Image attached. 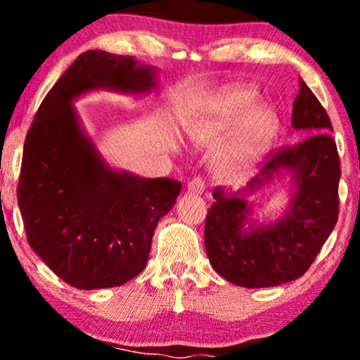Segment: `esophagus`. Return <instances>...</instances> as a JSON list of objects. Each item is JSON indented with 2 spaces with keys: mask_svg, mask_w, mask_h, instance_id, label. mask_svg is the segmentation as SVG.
<instances>
[{
  "mask_svg": "<svg viewBox=\"0 0 360 360\" xmlns=\"http://www.w3.org/2000/svg\"><path fill=\"white\" fill-rule=\"evenodd\" d=\"M205 191V181L201 177H193L188 183V193L191 194H201Z\"/></svg>",
  "mask_w": 360,
  "mask_h": 360,
  "instance_id": "34e87169",
  "label": "esophagus"
}]
</instances>
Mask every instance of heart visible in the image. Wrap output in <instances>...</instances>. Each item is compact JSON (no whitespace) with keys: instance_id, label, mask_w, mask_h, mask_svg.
Listing matches in <instances>:
<instances>
[{"instance_id":"1","label":"heart","mask_w":360,"mask_h":360,"mask_svg":"<svg viewBox=\"0 0 360 360\" xmlns=\"http://www.w3.org/2000/svg\"><path fill=\"white\" fill-rule=\"evenodd\" d=\"M257 103V93L247 86L225 89L189 123V135L200 146L217 147L236 134L213 162V172L221 179L250 172L278 134V113Z\"/></svg>"}]
</instances>
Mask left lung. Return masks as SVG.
I'll return each instance as SVG.
<instances>
[{"label":"left lung","instance_id":"left-lung-1","mask_svg":"<svg viewBox=\"0 0 360 360\" xmlns=\"http://www.w3.org/2000/svg\"><path fill=\"white\" fill-rule=\"evenodd\" d=\"M291 127L304 139L272 155L245 188L213 191L205 221L206 254L213 269L235 286L272 288L301 278L335 229L340 162L333 128L303 79ZM284 174L292 179L287 210L274 222L254 221L255 205L246 196Z\"/></svg>","mask_w":360,"mask_h":360}]
</instances>
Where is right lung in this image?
<instances>
[{
    "label": "right lung",
    "mask_w": 360,
    "mask_h": 360,
    "mask_svg": "<svg viewBox=\"0 0 360 360\" xmlns=\"http://www.w3.org/2000/svg\"><path fill=\"white\" fill-rule=\"evenodd\" d=\"M157 71L135 57L82 52L44 98L28 130L18 206L32 250L77 289L122 286L146 269L154 230L181 183L113 169L74 108L98 89L142 96Z\"/></svg>",
    "instance_id": "obj_1"
}]
</instances>
